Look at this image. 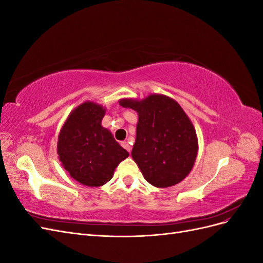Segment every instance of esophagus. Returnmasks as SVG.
<instances>
[{
	"label": "esophagus",
	"instance_id": "34e87169",
	"mask_svg": "<svg viewBox=\"0 0 263 263\" xmlns=\"http://www.w3.org/2000/svg\"><path fill=\"white\" fill-rule=\"evenodd\" d=\"M122 147L125 148L127 151H128V153H130V151H132V146L129 145V142L123 141V142H122Z\"/></svg>",
	"mask_w": 263,
	"mask_h": 263
}]
</instances>
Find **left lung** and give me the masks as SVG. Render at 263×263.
<instances>
[{"label": "left lung", "mask_w": 263, "mask_h": 263, "mask_svg": "<svg viewBox=\"0 0 263 263\" xmlns=\"http://www.w3.org/2000/svg\"><path fill=\"white\" fill-rule=\"evenodd\" d=\"M119 104L138 113L132 157L151 185L168 187L181 182L193 168L197 155L194 127L176 101L153 94L142 101Z\"/></svg>", "instance_id": "obj_1"}]
</instances>
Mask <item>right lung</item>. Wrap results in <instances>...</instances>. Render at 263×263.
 Instances as JSON below:
<instances>
[{
    "label": "right lung",
    "mask_w": 263,
    "mask_h": 263,
    "mask_svg": "<svg viewBox=\"0 0 263 263\" xmlns=\"http://www.w3.org/2000/svg\"><path fill=\"white\" fill-rule=\"evenodd\" d=\"M105 109L85 102L71 113L58 138V155L71 177L86 186H101L113 177L128 153L101 122Z\"/></svg>",
    "instance_id": "add662e5"
}]
</instances>
